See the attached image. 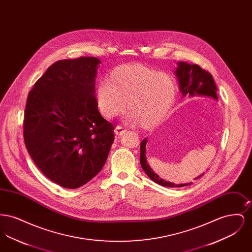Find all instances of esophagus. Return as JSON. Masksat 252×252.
<instances>
[{"instance_id": "obj_1", "label": "esophagus", "mask_w": 252, "mask_h": 252, "mask_svg": "<svg viewBox=\"0 0 252 252\" xmlns=\"http://www.w3.org/2000/svg\"><path fill=\"white\" fill-rule=\"evenodd\" d=\"M126 131V129L125 128V127H123V126H117L116 127H115V129H114V132H115V134L116 135H123L125 132Z\"/></svg>"}]
</instances>
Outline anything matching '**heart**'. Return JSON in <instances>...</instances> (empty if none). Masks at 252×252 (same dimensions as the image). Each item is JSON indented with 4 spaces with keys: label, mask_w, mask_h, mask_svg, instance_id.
<instances>
[{
    "label": "heart",
    "mask_w": 252,
    "mask_h": 252,
    "mask_svg": "<svg viewBox=\"0 0 252 252\" xmlns=\"http://www.w3.org/2000/svg\"><path fill=\"white\" fill-rule=\"evenodd\" d=\"M178 95L176 78L142 64L124 65L110 73L108 81H100L95 89L101 113L113 118L127 105L129 118L144 127H151L167 116Z\"/></svg>",
    "instance_id": "heart-1"
}]
</instances>
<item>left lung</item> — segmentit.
I'll return each mask as SVG.
<instances>
[{"mask_svg": "<svg viewBox=\"0 0 252 252\" xmlns=\"http://www.w3.org/2000/svg\"><path fill=\"white\" fill-rule=\"evenodd\" d=\"M175 74L179 80L180 91L182 96H189V97H199V96H206L211 97L216 100H218L216 94V82L212 76V74L207 71L200 68L196 64H189L184 61L178 62V67L175 71ZM147 143V139L145 138L141 144V156H140V162L142 168L144 169L145 174L158 184L165 187H183L188 186L190 183L184 184H175L173 182L166 181L160 179L156 173L148 165L146 159V150L145 146ZM203 174L196 177L194 180H198L203 176Z\"/></svg>", "mask_w": 252, "mask_h": 252, "instance_id": "8db88e82", "label": "left lung"}]
</instances>
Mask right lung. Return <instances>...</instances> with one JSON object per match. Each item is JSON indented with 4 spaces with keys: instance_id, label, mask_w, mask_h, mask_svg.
Wrapping results in <instances>:
<instances>
[{
    "instance_id": "obj_1",
    "label": "right lung",
    "mask_w": 252,
    "mask_h": 252,
    "mask_svg": "<svg viewBox=\"0 0 252 252\" xmlns=\"http://www.w3.org/2000/svg\"><path fill=\"white\" fill-rule=\"evenodd\" d=\"M97 58L57 61L27 97L24 144L38 169L61 187L94 179L108 158L114 126L98 111Z\"/></svg>"
}]
</instances>
